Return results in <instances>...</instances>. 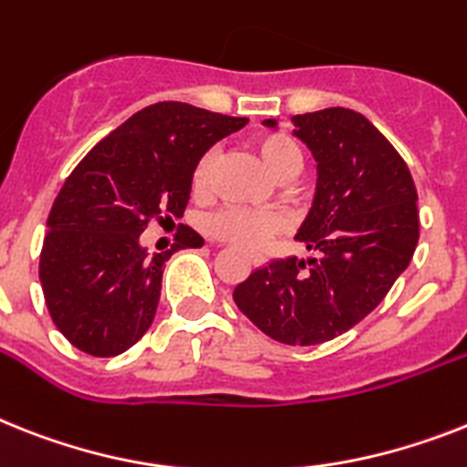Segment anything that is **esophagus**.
I'll list each match as a JSON object with an SVG mask.
<instances>
[{"label":"esophagus","instance_id":"34e87169","mask_svg":"<svg viewBox=\"0 0 467 467\" xmlns=\"http://www.w3.org/2000/svg\"><path fill=\"white\" fill-rule=\"evenodd\" d=\"M250 262H253L255 267H262V265H265V262H267V260H265V257H262V255H250Z\"/></svg>","mask_w":467,"mask_h":467}]
</instances>
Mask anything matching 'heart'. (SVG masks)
<instances>
[{"label":"heart","mask_w":467,"mask_h":467,"mask_svg":"<svg viewBox=\"0 0 467 467\" xmlns=\"http://www.w3.org/2000/svg\"><path fill=\"white\" fill-rule=\"evenodd\" d=\"M250 150L255 152L262 167L267 169L276 181L294 179L303 169V150L298 140L284 130H267L250 140ZM214 169L217 152L205 150L191 169V195L198 202H205L214 186ZM210 234L217 241L229 243L243 250H260L272 238L288 231V219L281 212H253L241 207H226L210 219Z\"/></svg>","instance_id":"obj_1"}]
</instances>
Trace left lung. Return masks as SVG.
I'll list each match as a JSON object with an SVG mask.
<instances>
[{"label": "left lung", "mask_w": 467, "mask_h": 467, "mask_svg": "<svg viewBox=\"0 0 467 467\" xmlns=\"http://www.w3.org/2000/svg\"><path fill=\"white\" fill-rule=\"evenodd\" d=\"M296 126L319 169L296 236L315 257L269 262L238 284L234 300L275 341L315 346L368 317L410 265L418 191L399 150L360 111L329 107L298 114Z\"/></svg>", "instance_id": "obj_1"}]
</instances>
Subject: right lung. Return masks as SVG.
<instances>
[{
  "mask_svg": "<svg viewBox=\"0 0 467 467\" xmlns=\"http://www.w3.org/2000/svg\"><path fill=\"white\" fill-rule=\"evenodd\" d=\"M243 123L186 102L150 104L68 173L49 210L40 284L49 317L76 348L119 356L150 329L164 265L202 238L183 226L171 248L148 255L140 234L183 214L195 160Z\"/></svg>",
  "mask_w": 467,
  "mask_h": 467,
  "instance_id": "obj_1",
  "label": "right lung"
}]
</instances>
